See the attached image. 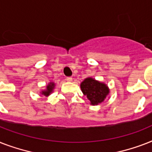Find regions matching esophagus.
Instances as JSON below:
<instances>
[{
	"mask_svg": "<svg viewBox=\"0 0 152 152\" xmlns=\"http://www.w3.org/2000/svg\"><path fill=\"white\" fill-rule=\"evenodd\" d=\"M66 80L68 82H72V77H66Z\"/></svg>",
	"mask_w": 152,
	"mask_h": 152,
	"instance_id": "obj_1",
	"label": "esophagus"
}]
</instances>
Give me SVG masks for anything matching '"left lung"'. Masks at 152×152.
Returning a JSON list of instances; mask_svg holds the SVG:
<instances>
[{"label": "left lung", "instance_id": "obj_1", "mask_svg": "<svg viewBox=\"0 0 152 152\" xmlns=\"http://www.w3.org/2000/svg\"><path fill=\"white\" fill-rule=\"evenodd\" d=\"M80 88L83 95L87 96L92 106L101 104L110 94V88L106 83L92 77L84 79L81 82Z\"/></svg>", "mask_w": 152, "mask_h": 152}]
</instances>
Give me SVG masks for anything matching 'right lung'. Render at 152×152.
I'll return each instance as SVG.
<instances>
[{"label": "right lung", "mask_w": 152, "mask_h": 152, "mask_svg": "<svg viewBox=\"0 0 152 152\" xmlns=\"http://www.w3.org/2000/svg\"><path fill=\"white\" fill-rule=\"evenodd\" d=\"M55 88V83L54 82H50V83L46 86V88L44 90H42L40 91V94L44 95L45 97H49L53 91V89Z\"/></svg>", "instance_id": "1"}]
</instances>
